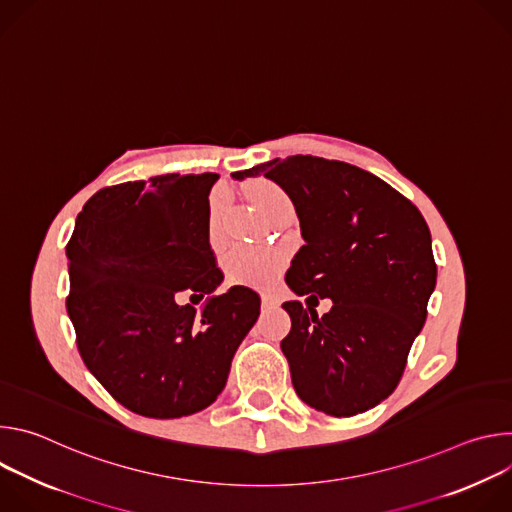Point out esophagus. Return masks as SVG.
Returning a JSON list of instances; mask_svg holds the SVG:
<instances>
[{"mask_svg":"<svg viewBox=\"0 0 512 512\" xmlns=\"http://www.w3.org/2000/svg\"><path fill=\"white\" fill-rule=\"evenodd\" d=\"M275 306V300L269 298V296H261V308H273Z\"/></svg>","mask_w":512,"mask_h":512,"instance_id":"esophagus-1","label":"esophagus"}]
</instances>
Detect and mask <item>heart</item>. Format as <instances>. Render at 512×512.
Listing matches in <instances>:
<instances>
[{
    "instance_id": "obj_1",
    "label": "heart",
    "mask_w": 512,
    "mask_h": 512,
    "mask_svg": "<svg viewBox=\"0 0 512 512\" xmlns=\"http://www.w3.org/2000/svg\"><path fill=\"white\" fill-rule=\"evenodd\" d=\"M249 196L263 216L277 206L291 204L289 196L283 192V188L271 180H255L249 186ZM221 210H223V198L214 196L210 200V229H212V233H216ZM279 265H281V259L277 253L261 249V247H253V245H243V243L229 247L223 255V269H225L229 281L237 283V285H253V287L267 285L275 277Z\"/></svg>"
}]
</instances>
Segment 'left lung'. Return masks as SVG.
<instances>
[{"label": "left lung", "mask_w": 512, "mask_h": 512, "mask_svg": "<svg viewBox=\"0 0 512 512\" xmlns=\"http://www.w3.org/2000/svg\"><path fill=\"white\" fill-rule=\"evenodd\" d=\"M263 174L296 206L306 245L285 283L302 302H285L291 330L281 340L291 383L304 403L350 417L399 385L427 318L437 265L417 206L371 172L316 156L271 160L233 178ZM330 297L318 319L311 300Z\"/></svg>", "instance_id": "left-lung-1"}]
</instances>
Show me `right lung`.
<instances>
[{"mask_svg":"<svg viewBox=\"0 0 512 512\" xmlns=\"http://www.w3.org/2000/svg\"><path fill=\"white\" fill-rule=\"evenodd\" d=\"M247 172V170H243ZM218 174H166L101 188L66 245V312L87 369L125 409L154 419L202 411L227 385L231 360L259 318L245 285L200 300L223 281L208 241Z\"/></svg>","mask_w":512,"mask_h":512,"instance_id":"add662e5","label":"right lung"}]
</instances>
